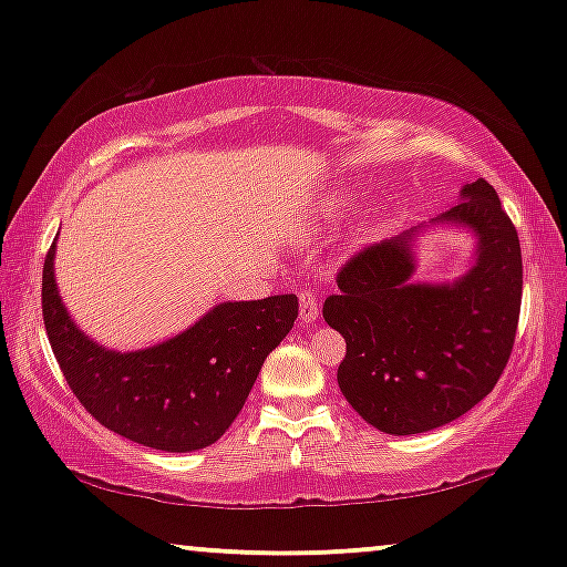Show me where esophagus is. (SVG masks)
<instances>
[{
	"instance_id": "34e87169",
	"label": "esophagus",
	"mask_w": 567,
	"mask_h": 567,
	"mask_svg": "<svg viewBox=\"0 0 567 567\" xmlns=\"http://www.w3.org/2000/svg\"><path fill=\"white\" fill-rule=\"evenodd\" d=\"M317 315H320V307H317V297L312 291H299V320L301 322H315Z\"/></svg>"
}]
</instances>
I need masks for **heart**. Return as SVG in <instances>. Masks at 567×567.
Instances as JSON below:
<instances>
[{"label":"heart","mask_w":567,"mask_h":567,"mask_svg":"<svg viewBox=\"0 0 567 567\" xmlns=\"http://www.w3.org/2000/svg\"><path fill=\"white\" fill-rule=\"evenodd\" d=\"M346 200H348L346 193H336V196H332V198L328 200V206H324V212H328V214L340 212V208L346 206Z\"/></svg>","instance_id":"b5f03b06"}]
</instances>
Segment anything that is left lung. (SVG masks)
Listing matches in <instances>:
<instances>
[{
    "mask_svg": "<svg viewBox=\"0 0 567 567\" xmlns=\"http://www.w3.org/2000/svg\"><path fill=\"white\" fill-rule=\"evenodd\" d=\"M433 224L467 227L477 258L454 284H415V231L363 247L338 274L322 317L346 338L343 398L392 436L456 421L493 392L514 348L522 309V245L483 177Z\"/></svg>",
    "mask_w": 567,
    "mask_h": 567,
    "instance_id": "left-lung-1",
    "label": "left lung"
}]
</instances>
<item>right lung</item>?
<instances>
[{
	"label": "right lung",
	"mask_w": 567,
	"mask_h": 567,
	"mask_svg": "<svg viewBox=\"0 0 567 567\" xmlns=\"http://www.w3.org/2000/svg\"><path fill=\"white\" fill-rule=\"evenodd\" d=\"M53 255L56 243L43 262V324L61 374L100 425L159 452H196L219 441L299 315L297 293L224 301L165 343L107 351L69 317Z\"/></svg>",
	"instance_id": "obj_1"
}]
</instances>
